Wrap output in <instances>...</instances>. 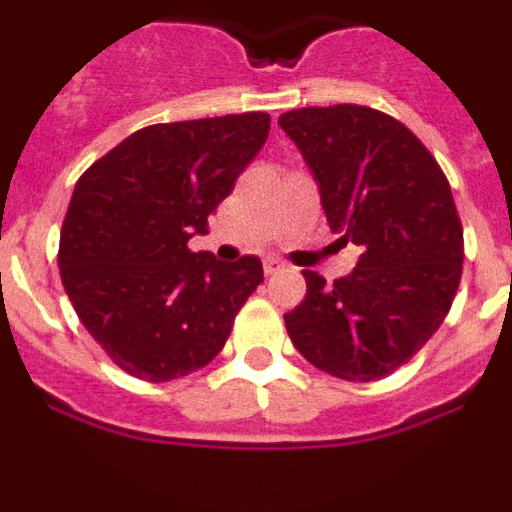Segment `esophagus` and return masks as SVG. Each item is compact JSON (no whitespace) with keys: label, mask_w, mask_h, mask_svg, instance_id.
Returning <instances> with one entry per match:
<instances>
[{"label":"esophagus","mask_w":512,"mask_h":512,"mask_svg":"<svg viewBox=\"0 0 512 512\" xmlns=\"http://www.w3.org/2000/svg\"><path fill=\"white\" fill-rule=\"evenodd\" d=\"M282 261L274 259V256H269V259H264V274H277L279 269H282Z\"/></svg>","instance_id":"1"}]
</instances>
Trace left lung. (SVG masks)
Instances as JSON below:
<instances>
[{
    "instance_id": "obj_1",
    "label": "left lung",
    "mask_w": 512,
    "mask_h": 512,
    "mask_svg": "<svg viewBox=\"0 0 512 512\" xmlns=\"http://www.w3.org/2000/svg\"><path fill=\"white\" fill-rule=\"evenodd\" d=\"M279 125L318 179L330 230L361 248L333 284L302 271L289 338L330 377H387L431 341L459 289L464 228L449 179L413 130L372 107H302Z\"/></svg>"
}]
</instances>
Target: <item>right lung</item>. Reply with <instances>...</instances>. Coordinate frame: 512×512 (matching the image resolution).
<instances>
[{
  "label": "right lung",
  "mask_w": 512,
  "mask_h": 512,
  "mask_svg": "<svg viewBox=\"0 0 512 512\" xmlns=\"http://www.w3.org/2000/svg\"><path fill=\"white\" fill-rule=\"evenodd\" d=\"M266 112L135 130L76 182L58 243L61 282L89 336L146 382L187 377L228 341L264 282L256 256L189 251L269 135Z\"/></svg>",
  "instance_id": "add662e5"
}]
</instances>
